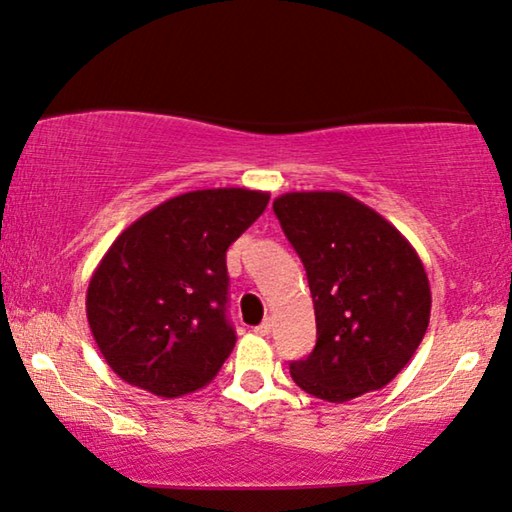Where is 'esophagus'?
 <instances>
[{"mask_svg":"<svg viewBox=\"0 0 512 512\" xmlns=\"http://www.w3.org/2000/svg\"><path fill=\"white\" fill-rule=\"evenodd\" d=\"M272 329H274V320H272V317H267V320H265L263 324L256 326V333H258V335H270Z\"/></svg>","mask_w":512,"mask_h":512,"instance_id":"esophagus-1","label":"esophagus"}]
</instances>
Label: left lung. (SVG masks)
<instances>
[{"label": "left lung", "mask_w": 512, "mask_h": 512, "mask_svg": "<svg viewBox=\"0 0 512 512\" xmlns=\"http://www.w3.org/2000/svg\"><path fill=\"white\" fill-rule=\"evenodd\" d=\"M272 208L306 267L315 306V349L292 360V381L333 404L381 390L429 326L420 256L385 217L345 192H286Z\"/></svg>", "instance_id": "obj_1"}]
</instances>
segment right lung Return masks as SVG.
<instances>
[{"label": "right lung", "mask_w": 512, "mask_h": 512, "mask_svg": "<svg viewBox=\"0 0 512 512\" xmlns=\"http://www.w3.org/2000/svg\"><path fill=\"white\" fill-rule=\"evenodd\" d=\"M267 201L263 190H192L138 217L108 247L88 283L86 313L122 381L172 399L215 379L236 345L226 249Z\"/></svg>", "instance_id": "right-lung-1"}]
</instances>
